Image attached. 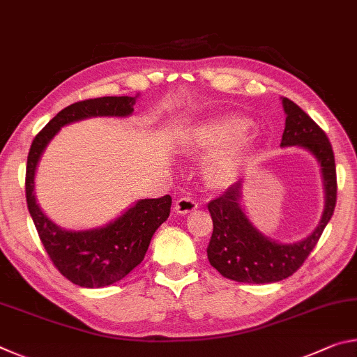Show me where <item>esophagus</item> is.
I'll return each instance as SVG.
<instances>
[{
    "mask_svg": "<svg viewBox=\"0 0 357 357\" xmlns=\"http://www.w3.org/2000/svg\"><path fill=\"white\" fill-rule=\"evenodd\" d=\"M198 208V203L195 200H192L190 197H183L179 198L174 204V211H176L178 214H189L192 211H195Z\"/></svg>",
    "mask_w": 357,
    "mask_h": 357,
    "instance_id": "1",
    "label": "esophagus"
}]
</instances>
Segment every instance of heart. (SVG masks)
<instances>
[{
	"mask_svg": "<svg viewBox=\"0 0 357 357\" xmlns=\"http://www.w3.org/2000/svg\"><path fill=\"white\" fill-rule=\"evenodd\" d=\"M252 121L239 114H225L198 124L184 137V151L190 155H209L204 167L208 183L220 189L227 187L243 173L252 155V142L245 137Z\"/></svg>",
	"mask_w": 357,
	"mask_h": 357,
	"instance_id": "obj_1",
	"label": "heart"
}]
</instances>
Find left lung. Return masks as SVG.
I'll return each mask as SVG.
<instances>
[{"mask_svg":"<svg viewBox=\"0 0 357 357\" xmlns=\"http://www.w3.org/2000/svg\"><path fill=\"white\" fill-rule=\"evenodd\" d=\"M287 113L280 146H301L317 157L321 167L326 203L317 228L299 243L282 244L259 233L241 206V183L228 187L222 197L209 202L213 236L208 259L213 268L229 280L244 283H273L298 271L321 238L337 203L335 159L324 130L293 100L282 98Z\"/></svg>","mask_w":357,"mask_h":357,"instance_id":"left-lung-1","label":"left lung"}]
</instances>
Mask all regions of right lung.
<instances>
[{
  "label": "right lung",
  "instance_id": "1",
  "mask_svg": "<svg viewBox=\"0 0 357 357\" xmlns=\"http://www.w3.org/2000/svg\"><path fill=\"white\" fill-rule=\"evenodd\" d=\"M137 96L75 102L34 137L26 162V203L48 257L66 279L84 288H100L124 279L143 261L155 229L170 215L172 197L144 198L108 225L84 231H68L42 213L34 197V174L42 153L66 124L93 116H129Z\"/></svg>",
  "mask_w": 357,
  "mask_h": 357
}]
</instances>
